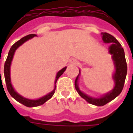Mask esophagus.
<instances>
[{"instance_id":"1","label":"esophagus","mask_w":133,"mask_h":133,"mask_svg":"<svg viewBox=\"0 0 133 133\" xmlns=\"http://www.w3.org/2000/svg\"><path fill=\"white\" fill-rule=\"evenodd\" d=\"M70 63L73 65H76L77 63V61L75 60V59H72V60H71V61H70Z\"/></svg>"}]
</instances>
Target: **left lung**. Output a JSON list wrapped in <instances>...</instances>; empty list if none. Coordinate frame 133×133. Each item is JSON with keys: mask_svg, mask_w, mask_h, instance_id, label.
I'll return each instance as SVG.
<instances>
[{"mask_svg": "<svg viewBox=\"0 0 133 133\" xmlns=\"http://www.w3.org/2000/svg\"><path fill=\"white\" fill-rule=\"evenodd\" d=\"M101 34H102V39L103 42L106 43H112L109 48V52L112 55V59L115 66V72L113 75V79L115 83V87L112 89V90L107 93L104 96L100 97L99 99H95L88 97V95L81 92V90H79L77 85V80L79 74L75 79V88L77 90V92L79 93V95L82 98L85 99L88 103L98 106L105 105L106 103L113 100L122 92L126 80V74H127V63L125 58L124 50L122 48V45L111 34H108L107 32H103Z\"/></svg>", "mask_w": 133, "mask_h": 133, "instance_id": "1", "label": "left lung"}]
</instances>
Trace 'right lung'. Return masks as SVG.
<instances>
[{
  "label": "right lung",
  "instance_id": "right-lung-1",
  "mask_svg": "<svg viewBox=\"0 0 133 133\" xmlns=\"http://www.w3.org/2000/svg\"><path fill=\"white\" fill-rule=\"evenodd\" d=\"M36 36V34H29L28 36H24L21 39H20L19 41H18L17 42H16L13 45L11 46L10 50L9 51V53H8V56H7V58L5 61V66H4V75H5V83H6V85H7V90L9 92V93L10 94L11 97H13L14 99H16V101H18L19 103L23 104L25 106H28V107H36V106H38V105H41L43 104L45 102L49 100V99L51 98V97L53 96V95L54 94V92H55V90H56V86L54 87V89L50 93L48 94L47 95L44 96V97H41L40 99H36V100H31V99H28L26 98H24L22 96H21L20 95H18L16 92L14 90L13 87L11 84V80H10V65H11V62L12 61V58H13L14 54V52H15L16 50L17 49L20 45H21L23 43H25V41H27L28 40L30 39V38H33L34 36ZM66 69V67H65L63 69H61L56 75V79H55V83H56V81L58 80V79L59 77L63 75V73L64 72L65 70Z\"/></svg>",
  "mask_w": 133,
  "mask_h": 133
}]
</instances>
